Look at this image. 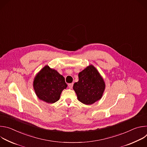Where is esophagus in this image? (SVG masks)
Instances as JSON below:
<instances>
[{
  "label": "esophagus",
  "mask_w": 147,
  "mask_h": 147,
  "mask_svg": "<svg viewBox=\"0 0 147 147\" xmlns=\"http://www.w3.org/2000/svg\"><path fill=\"white\" fill-rule=\"evenodd\" d=\"M73 83H70L68 84V87L70 89H71L73 88Z\"/></svg>",
  "instance_id": "1"
}]
</instances>
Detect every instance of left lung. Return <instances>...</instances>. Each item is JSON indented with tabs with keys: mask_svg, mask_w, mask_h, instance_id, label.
<instances>
[{
	"mask_svg": "<svg viewBox=\"0 0 147 147\" xmlns=\"http://www.w3.org/2000/svg\"><path fill=\"white\" fill-rule=\"evenodd\" d=\"M79 80L73 90L78 100L85 105H91L99 100L103 94L105 84L96 69L90 65L78 74Z\"/></svg>",
	"mask_w": 147,
	"mask_h": 147,
	"instance_id": "8db88e82",
	"label": "left lung"
}]
</instances>
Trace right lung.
Listing matches in <instances>:
<instances>
[{"instance_id":"1","label":"right lung","mask_w":147,"mask_h":147,"mask_svg":"<svg viewBox=\"0 0 147 147\" xmlns=\"http://www.w3.org/2000/svg\"><path fill=\"white\" fill-rule=\"evenodd\" d=\"M33 87L39 99L53 103L59 99L62 91L67 85L63 76L47 65L35 77Z\"/></svg>"}]
</instances>
